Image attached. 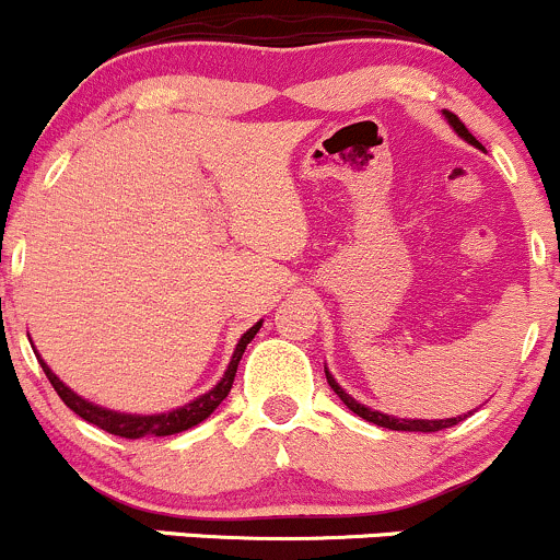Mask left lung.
Listing matches in <instances>:
<instances>
[{"label": "left lung", "mask_w": 560, "mask_h": 560, "mask_svg": "<svg viewBox=\"0 0 560 560\" xmlns=\"http://www.w3.org/2000/svg\"><path fill=\"white\" fill-rule=\"evenodd\" d=\"M446 117H448L451 128H454L456 133H459L462 138H465V141H470L472 147H480V143L475 141V136L470 133V130L465 128V122H462V119L456 117V114L446 112ZM326 378H328L330 389H334V393L339 395L341 402H345V406L350 408V411L358 413V417H363L365 422H374V424H378V427H387V430H406V432H438V430H446V427H454V424H459L462 419H467V413H465V417H454V419H435V422H432V419H395V417H387V413L371 411V408L360 406L358 400H352L350 395H347L345 389H341L339 384L334 382V376H330L328 371H326Z\"/></svg>", "instance_id": "obj_1"}]
</instances>
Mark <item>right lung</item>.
<instances>
[{
  "mask_svg": "<svg viewBox=\"0 0 560 560\" xmlns=\"http://www.w3.org/2000/svg\"><path fill=\"white\" fill-rule=\"evenodd\" d=\"M258 328H261V323H256L254 328L245 330L243 339H240V345H237V350H234V354H232V363H230V369H226L224 378H221V382L215 384L210 393L200 395L197 400L186 402L184 408H176V411H167V413H154V417H133V413H117V411H106V408L93 406V402L82 400L80 395L71 393L61 378L47 369L45 360L42 358H39V365H42V371H45V376L50 378V384H52V389L58 393V398H61L66 406L77 413V417L85 419V422L101 427V430L112 432V435L130 438V441H136V438H152V435L154 438L176 435V432L189 430V427L200 424L202 419H208L210 413L215 411V406H219V402L230 395L234 374H237L240 358H243L245 347L250 345V339L258 334Z\"/></svg>",
  "mask_w": 560,
  "mask_h": 560,
  "instance_id": "right-lung-1",
  "label": "right lung"
}]
</instances>
